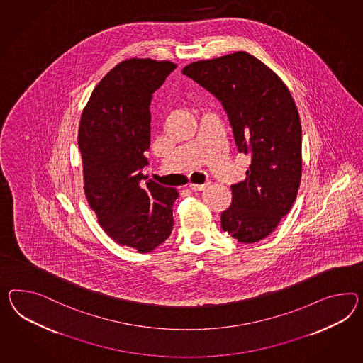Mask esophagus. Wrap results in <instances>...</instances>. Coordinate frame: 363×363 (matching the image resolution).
<instances>
[{
  "mask_svg": "<svg viewBox=\"0 0 363 363\" xmlns=\"http://www.w3.org/2000/svg\"><path fill=\"white\" fill-rule=\"evenodd\" d=\"M206 186H208V184H189L188 188H189L191 191H194V192H200V191H204Z\"/></svg>",
  "mask_w": 363,
  "mask_h": 363,
  "instance_id": "34e87169",
  "label": "esophagus"
}]
</instances>
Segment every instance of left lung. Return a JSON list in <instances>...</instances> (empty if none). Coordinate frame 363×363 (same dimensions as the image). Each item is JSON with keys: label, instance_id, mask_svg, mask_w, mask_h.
I'll return each instance as SVG.
<instances>
[{"label": "left lung", "instance_id": "left-lung-1", "mask_svg": "<svg viewBox=\"0 0 363 363\" xmlns=\"http://www.w3.org/2000/svg\"><path fill=\"white\" fill-rule=\"evenodd\" d=\"M183 74L221 101L238 152L251 157L246 179L230 186L221 228L243 243L260 241L298 196L301 123L295 101L279 76L245 51L191 63Z\"/></svg>", "mask_w": 363, "mask_h": 363}]
</instances>
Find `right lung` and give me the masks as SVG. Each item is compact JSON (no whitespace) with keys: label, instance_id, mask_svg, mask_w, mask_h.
<instances>
[{"label":"right lung","instance_id":"right-lung-1","mask_svg":"<svg viewBox=\"0 0 363 363\" xmlns=\"http://www.w3.org/2000/svg\"><path fill=\"white\" fill-rule=\"evenodd\" d=\"M177 68L168 60L133 57L96 85L79 128L84 192L104 232L122 246L150 252L174 228L177 189L147 180L152 94Z\"/></svg>","mask_w":363,"mask_h":363}]
</instances>
